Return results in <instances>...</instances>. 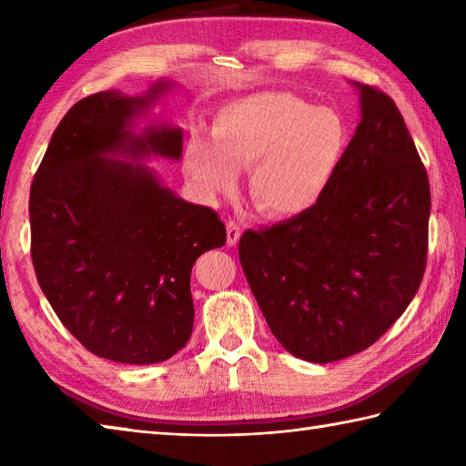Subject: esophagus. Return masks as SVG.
Returning a JSON list of instances; mask_svg holds the SVG:
<instances>
[{
    "mask_svg": "<svg viewBox=\"0 0 466 466\" xmlns=\"http://www.w3.org/2000/svg\"><path fill=\"white\" fill-rule=\"evenodd\" d=\"M240 234H242V230H240V224L238 222H234V220L226 222V242H228V246L238 244Z\"/></svg>",
    "mask_w": 466,
    "mask_h": 466,
    "instance_id": "esophagus-1",
    "label": "esophagus"
}]
</instances>
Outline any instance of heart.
Wrapping results in <instances>:
<instances>
[{
	"instance_id": "obj_1",
	"label": "heart",
	"mask_w": 466,
	"mask_h": 466,
	"mask_svg": "<svg viewBox=\"0 0 466 466\" xmlns=\"http://www.w3.org/2000/svg\"><path fill=\"white\" fill-rule=\"evenodd\" d=\"M344 117L286 92H260L218 110L212 137L192 132L184 172L206 198L230 194L238 170L258 210L274 218L300 216L322 200L349 150Z\"/></svg>"
}]
</instances>
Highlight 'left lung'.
Here are the masks:
<instances>
[{"instance_id":"8db88e82","label":"left lung","mask_w":466,"mask_h":466,"mask_svg":"<svg viewBox=\"0 0 466 466\" xmlns=\"http://www.w3.org/2000/svg\"><path fill=\"white\" fill-rule=\"evenodd\" d=\"M360 122L312 210L242 234V270L272 334L296 359L369 349L417 294L427 264L429 176L389 96L352 82Z\"/></svg>"}]
</instances>
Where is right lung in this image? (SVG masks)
Listing matches in <instances>:
<instances>
[{
  "label": "right lung",
  "instance_id": "obj_1",
  "mask_svg": "<svg viewBox=\"0 0 466 466\" xmlns=\"http://www.w3.org/2000/svg\"><path fill=\"white\" fill-rule=\"evenodd\" d=\"M176 87L87 96L59 122L29 192L32 258L57 319L87 350L124 364L172 359L190 340V274L226 244L206 206L160 182L152 157L177 162L182 130L137 120Z\"/></svg>",
  "mask_w": 466,
  "mask_h": 466
}]
</instances>
